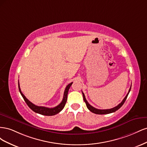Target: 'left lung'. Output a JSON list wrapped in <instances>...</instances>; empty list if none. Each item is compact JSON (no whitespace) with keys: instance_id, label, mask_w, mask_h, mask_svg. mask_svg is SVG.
Segmentation results:
<instances>
[{"instance_id":"1","label":"left lung","mask_w":147,"mask_h":147,"mask_svg":"<svg viewBox=\"0 0 147 147\" xmlns=\"http://www.w3.org/2000/svg\"><path fill=\"white\" fill-rule=\"evenodd\" d=\"M131 86L129 88V90L128 92L127 95L126 96V97H124V99L122 100V102H121V103L119 104L117 106L115 107L112 108V109H105V110H100V109H96L94 108V107L91 106L90 104L88 103V101L86 100V98H85V96H84V93L82 92V94H83V100L84 101V102L86 103V107L87 108L90 110L91 112L94 113H96V114H98V115H103V114H109V113H113V112H116L117 110H118L120 107H121V106L124 104V102L126 101L127 97V96L129 94V93L130 91H131Z\"/></svg>"}]
</instances>
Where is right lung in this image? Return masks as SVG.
<instances>
[{
  "instance_id": "1",
  "label": "right lung",
  "mask_w": 147,
  "mask_h": 147,
  "mask_svg": "<svg viewBox=\"0 0 147 147\" xmlns=\"http://www.w3.org/2000/svg\"><path fill=\"white\" fill-rule=\"evenodd\" d=\"M72 83H73V82L70 83V84H68L67 86H66L64 92V96H63V100H62V102L58 105L55 107H54V108H48V107H45L37 106V105H34V104L32 103V102H30L27 98H26L25 96L23 94V93H22L20 87L19 82H18V88H19V91L21 93L22 97H23V99H24V101L26 102V103L27 104V105L29 106V107L31 110H33L34 112H35V113H37L41 114L43 115H45V116H53V115H55L57 113H59L61 111L64 109L66 102H67V94H68L69 90L70 87L71 86V85H72Z\"/></svg>"
}]
</instances>
